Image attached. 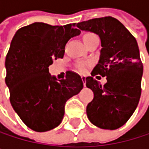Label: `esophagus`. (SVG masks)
I'll return each instance as SVG.
<instances>
[{"label":"esophagus","mask_w":149,"mask_h":149,"mask_svg":"<svg viewBox=\"0 0 149 149\" xmlns=\"http://www.w3.org/2000/svg\"><path fill=\"white\" fill-rule=\"evenodd\" d=\"M81 78H82V81H83L84 84L85 85V82H86V81H85V80H86V77H85V76H82V77H81Z\"/></svg>","instance_id":"1"}]
</instances>
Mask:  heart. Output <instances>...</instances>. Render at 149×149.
Instances as JSON below:
<instances>
[{
    "instance_id": "heart-1",
    "label": "heart",
    "mask_w": 149,
    "mask_h": 149,
    "mask_svg": "<svg viewBox=\"0 0 149 149\" xmlns=\"http://www.w3.org/2000/svg\"><path fill=\"white\" fill-rule=\"evenodd\" d=\"M93 36H95V34L92 33H85L84 34V37H83L84 42H86L89 39H91V38L93 37ZM78 69H79L81 72H84L85 69H86V64H84V63H80V64L78 65Z\"/></svg>"
}]
</instances>
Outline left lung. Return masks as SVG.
Listing matches in <instances>:
<instances>
[{
    "label": "left lung",
    "mask_w": 149,
    "mask_h": 149,
    "mask_svg": "<svg viewBox=\"0 0 149 149\" xmlns=\"http://www.w3.org/2000/svg\"><path fill=\"white\" fill-rule=\"evenodd\" d=\"M77 26L97 34L102 46L98 63L85 80L94 93L86 108L87 116L100 129L116 130L133 115L141 97L143 66L136 40L118 19L109 16L82 21ZM97 74L106 77L104 86L93 78Z\"/></svg>",
    "instance_id": "obj_1"
}]
</instances>
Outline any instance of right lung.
I'll list each match as a JSON object with an SVG mask.
<instances>
[{
  "instance_id": "obj_1",
  "label": "right lung",
  "mask_w": 149,
  "mask_h": 149,
  "mask_svg": "<svg viewBox=\"0 0 149 149\" xmlns=\"http://www.w3.org/2000/svg\"><path fill=\"white\" fill-rule=\"evenodd\" d=\"M75 24L51 26L35 22L19 29L6 57V84L10 103L31 130L45 132L58 127L65 115L66 101L84 87L82 78L67 72L58 80L49 73V65L62 58L71 38L80 34Z\"/></svg>"
}]
</instances>
